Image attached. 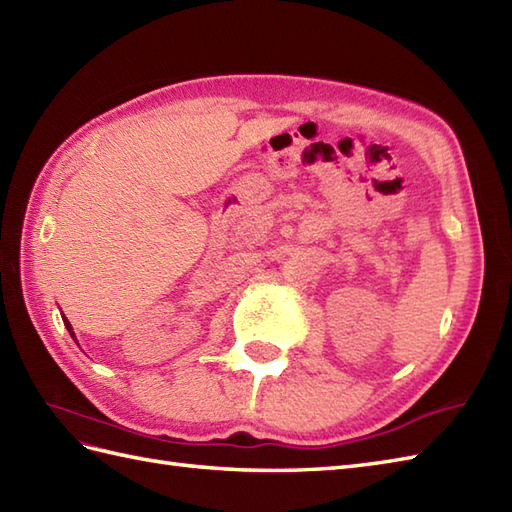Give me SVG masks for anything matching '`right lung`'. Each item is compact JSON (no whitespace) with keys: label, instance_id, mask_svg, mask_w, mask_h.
<instances>
[{"label":"right lung","instance_id":"right-lung-1","mask_svg":"<svg viewBox=\"0 0 512 512\" xmlns=\"http://www.w3.org/2000/svg\"><path fill=\"white\" fill-rule=\"evenodd\" d=\"M64 324H67V329H69V333L75 337V333H73V326H71V322L67 320V318H64Z\"/></svg>","mask_w":512,"mask_h":512}]
</instances>
